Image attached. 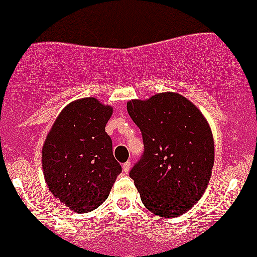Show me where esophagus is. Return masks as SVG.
<instances>
[{
    "label": "esophagus",
    "mask_w": 257,
    "mask_h": 257,
    "mask_svg": "<svg viewBox=\"0 0 257 257\" xmlns=\"http://www.w3.org/2000/svg\"><path fill=\"white\" fill-rule=\"evenodd\" d=\"M129 169H131V162H125V163H123V172H124V173H128Z\"/></svg>",
    "instance_id": "esophagus-1"
}]
</instances>
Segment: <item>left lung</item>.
I'll return each mask as SVG.
<instances>
[{
    "instance_id": "left-lung-1",
    "label": "left lung",
    "mask_w": 257,
    "mask_h": 257,
    "mask_svg": "<svg viewBox=\"0 0 257 257\" xmlns=\"http://www.w3.org/2000/svg\"><path fill=\"white\" fill-rule=\"evenodd\" d=\"M126 109L143 138V154L129 172L142 202L161 217L183 215L202 197L212 173L215 147L207 121L174 93L128 101Z\"/></svg>"
}]
</instances>
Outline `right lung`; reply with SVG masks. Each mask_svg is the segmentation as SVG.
<instances>
[{"label":"right lung","mask_w":257,"mask_h":257,"mask_svg":"<svg viewBox=\"0 0 257 257\" xmlns=\"http://www.w3.org/2000/svg\"><path fill=\"white\" fill-rule=\"evenodd\" d=\"M111 111L95 98L69 104L57 116L42 148L47 187L60 202L78 213L98 208L121 173L105 132Z\"/></svg>","instance_id":"add662e5"}]
</instances>
